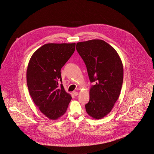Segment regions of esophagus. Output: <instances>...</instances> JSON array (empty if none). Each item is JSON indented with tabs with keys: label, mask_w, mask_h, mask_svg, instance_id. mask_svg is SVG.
I'll return each instance as SVG.
<instances>
[{
	"label": "esophagus",
	"mask_w": 154,
	"mask_h": 154,
	"mask_svg": "<svg viewBox=\"0 0 154 154\" xmlns=\"http://www.w3.org/2000/svg\"><path fill=\"white\" fill-rule=\"evenodd\" d=\"M73 94H74V96H77L79 94V92H73Z\"/></svg>",
	"instance_id": "1"
}]
</instances>
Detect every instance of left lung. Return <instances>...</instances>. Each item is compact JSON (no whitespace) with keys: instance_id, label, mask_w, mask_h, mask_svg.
<instances>
[{"instance_id":"1","label":"left lung","mask_w":154,"mask_h":154,"mask_svg":"<svg viewBox=\"0 0 154 154\" xmlns=\"http://www.w3.org/2000/svg\"><path fill=\"white\" fill-rule=\"evenodd\" d=\"M76 49L86 64L91 82H95L85 105L86 112L93 119H101L111 111L120 94L123 63L115 49L102 40L78 42Z\"/></svg>"}]
</instances>
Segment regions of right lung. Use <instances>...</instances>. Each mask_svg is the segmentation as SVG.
<instances>
[{
	"label": "right lung",
	"instance_id": "obj_1",
	"mask_svg": "<svg viewBox=\"0 0 154 154\" xmlns=\"http://www.w3.org/2000/svg\"><path fill=\"white\" fill-rule=\"evenodd\" d=\"M75 43H48L31 56L27 69L29 91L46 117L56 120L63 116L72 97L62 82L61 68L74 52Z\"/></svg>",
	"mask_w": 154,
	"mask_h": 154
}]
</instances>
